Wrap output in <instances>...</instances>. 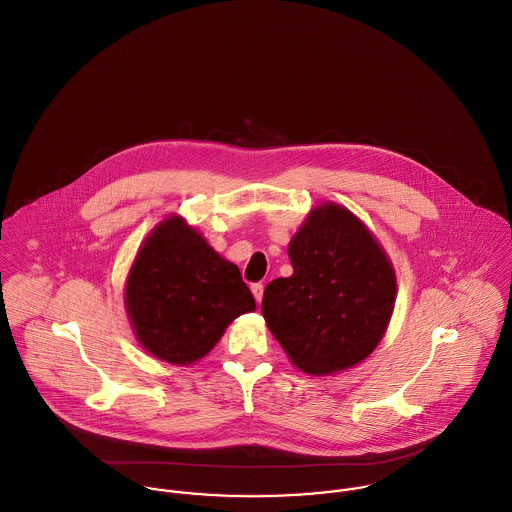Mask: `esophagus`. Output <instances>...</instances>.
<instances>
[{
    "instance_id": "esophagus-1",
    "label": "esophagus",
    "mask_w": 512,
    "mask_h": 512,
    "mask_svg": "<svg viewBox=\"0 0 512 512\" xmlns=\"http://www.w3.org/2000/svg\"><path fill=\"white\" fill-rule=\"evenodd\" d=\"M263 283H253L251 285V291H253V297H255V301H257V305H261V299H263Z\"/></svg>"
}]
</instances>
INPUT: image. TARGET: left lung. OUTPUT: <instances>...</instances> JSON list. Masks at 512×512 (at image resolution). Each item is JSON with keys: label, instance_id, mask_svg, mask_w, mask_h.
I'll list each match as a JSON object with an SVG mask.
<instances>
[{"label": "left lung", "instance_id": "obj_1", "mask_svg": "<svg viewBox=\"0 0 512 512\" xmlns=\"http://www.w3.org/2000/svg\"><path fill=\"white\" fill-rule=\"evenodd\" d=\"M291 277L265 287L261 312L291 362L312 376L360 364L380 344L396 303L394 267L346 207L322 204L289 243Z\"/></svg>", "mask_w": 512, "mask_h": 512}]
</instances>
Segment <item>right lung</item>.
I'll list each match as a JSON object with an SVG mask.
<instances>
[{"label":"right lung","instance_id":"right-lung-1","mask_svg":"<svg viewBox=\"0 0 512 512\" xmlns=\"http://www.w3.org/2000/svg\"><path fill=\"white\" fill-rule=\"evenodd\" d=\"M124 303L142 348L180 366L204 358L239 314L255 310L237 265L180 215L164 219L142 243Z\"/></svg>","mask_w":512,"mask_h":512}]
</instances>
